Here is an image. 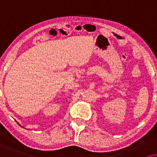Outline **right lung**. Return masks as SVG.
<instances>
[{"label":"right lung","mask_w":157,"mask_h":157,"mask_svg":"<svg viewBox=\"0 0 157 157\" xmlns=\"http://www.w3.org/2000/svg\"><path fill=\"white\" fill-rule=\"evenodd\" d=\"M20 126H21V125H20ZM23 128H24V127H23Z\"/></svg>","instance_id":"add662e5"}]
</instances>
